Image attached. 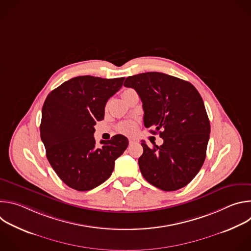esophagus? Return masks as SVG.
<instances>
[{
	"label": "esophagus",
	"mask_w": 251,
	"mask_h": 251,
	"mask_svg": "<svg viewBox=\"0 0 251 251\" xmlns=\"http://www.w3.org/2000/svg\"><path fill=\"white\" fill-rule=\"evenodd\" d=\"M135 143H138V141L134 138H129V144L132 145V144H135Z\"/></svg>",
	"instance_id": "34e87169"
}]
</instances>
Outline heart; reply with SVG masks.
I'll list each match as a JSON object with an SVG mask.
<instances>
[{"label":"heart","mask_w":251,"mask_h":251,"mask_svg":"<svg viewBox=\"0 0 251 251\" xmlns=\"http://www.w3.org/2000/svg\"><path fill=\"white\" fill-rule=\"evenodd\" d=\"M133 90L131 89H126L123 92V96L129 92H131ZM136 130V124L133 121H126V122H122L119 126H118V131L123 133V134H132L134 131Z\"/></svg>","instance_id":"b5f03b06"}]
</instances>
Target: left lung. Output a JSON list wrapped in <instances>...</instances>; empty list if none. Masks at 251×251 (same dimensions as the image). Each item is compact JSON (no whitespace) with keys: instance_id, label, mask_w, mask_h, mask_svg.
Here are the masks:
<instances>
[{"instance_id":"1","label":"left lung","mask_w":251,"mask_h":251,"mask_svg":"<svg viewBox=\"0 0 251 251\" xmlns=\"http://www.w3.org/2000/svg\"><path fill=\"white\" fill-rule=\"evenodd\" d=\"M124 86L139 94L144 125L164 143L150 148L142 141L138 163L145 180L166 192L187 186L201 170L206 154L210 125L201 96L183 79L162 73L129 76Z\"/></svg>"}]
</instances>
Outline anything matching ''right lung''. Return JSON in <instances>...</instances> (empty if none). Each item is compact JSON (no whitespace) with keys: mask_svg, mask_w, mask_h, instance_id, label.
Masks as SVG:
<instances>
[{"mask_svg":"<svg viewBox=\"0 0 251 251\" xmlns=\"http://www.w3.org/2000/svg\"><path fill=\"white\" fill-rule=\"evenodd\" d=\"M124 79L77 76L53 89L44 103L40 130L47 158L71 189L85 192L104 183L128 147L123 135L102 140L99 148L93 137L94 125L104 119L106 102Z\"/></svg>","mask_w":251,"mask_h":251,"instance_id":"obj_1","label":"right lung"}]
</instances>
